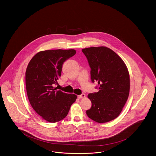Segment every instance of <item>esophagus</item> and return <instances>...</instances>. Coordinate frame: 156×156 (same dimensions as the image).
I'll return each mask as SVG.
<instances>
[{
	"label": "esophagus",
	"mask_w": 156,
	"mask_h": 156,
	"mask_svg": "<svg viewBox=\"0 0 156 156\" xmlns=\"http://www.w3.org/2000/svg\"><path fill=\"white\" fill-rule=\"evenodd\" d=\"M78 98L79 99H83V98H85V94H81V95L78 96Z\"/></svg>",
	"instance_id": "obj_1"
}]
</instances>
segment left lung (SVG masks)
Masks as SVG:
<instances>
[{"mask_svg":"<svg viewBox=\"0 0 156 156\" xmlns=\"http://www.w3.org/2000/svg\"><path fill=\"white\" fill-rule=\"evenodd\" d=\"M82 51L91 69L92 82L97 81L99 89L87 95L92 102L87 117L98 123L109 122L119 116L128 98V70L122 58L110 48L91 47Z\"/></svg>","mask_w":156,"mask_h":156,"instance_id":"obj_1","label":"left lung"}]
</instances>
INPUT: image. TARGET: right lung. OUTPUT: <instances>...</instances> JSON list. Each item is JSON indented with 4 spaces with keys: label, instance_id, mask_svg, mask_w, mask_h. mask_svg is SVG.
<instances>
[{
    "label": "right lung",
    "instance_id": "1",
    "mask_svg": "<svg viewBox=\"0 0 156 156\" xmlns=\"http://www.w3.org/2000/svg\"><path fill=\"white\" fill-rule=\"evenodd\" d=\"M75 53L74 49L41 51L27 66L25 85L28 100L37 114L49 122L64 119L77 98L74 94L54 87L61 76L63 63Z\"/></svg>",
    "mask_w": 156,
    "mask_h": 156
}]
</instances>
